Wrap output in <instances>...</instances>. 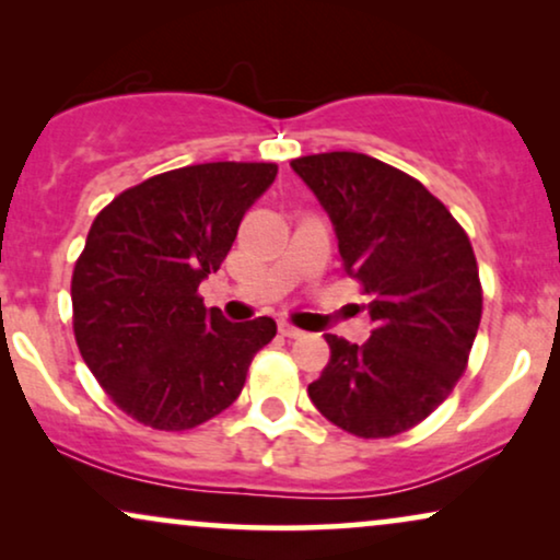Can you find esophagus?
Masks as SVG:
<instances>
[{
  "label": "esophagus",
  "mask_w": 560,
  "mask_h": 560,
  "mask_svg": "<svg viewBox=\"0 0 560 560\" xmlns=\"http://www.w3.org/2000/svg\"><path fill=\"white\" fill-rule=\"evenodd\" d=\"M278 331H280L282 336H288V339H301V336H303L301 328L293 326V324H288V320H280Z\"/></svg>",
  "instance_id": "obj_1"
}]
</instances>
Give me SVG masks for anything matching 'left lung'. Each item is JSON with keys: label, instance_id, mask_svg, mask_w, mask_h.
Wrapping results in <instances>:
<instances>
[{"label": "left lung", "instance_id": "8db88e82", "mask_svg": "<svg viewBox=\"0 0 560 560\" xmlns=\"http://www.w3.org/2000/svg\"><path fill=\"white\" fill-rule=\"evenodd\" d=\"M290 165L331 217L343 272L372 295V336L326 334L331 359L308 385L311 400L359 439L410 431L451 395L477 339L469 236L423 183L377 158L320 152Z\"/></svg>", "mask_w": 560, "mask_h": 560}]
</instances>
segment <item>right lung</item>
<instances>
[{
    "mask_svg": "<svg viewBox=\"0 0 560 560\" xmlns=\"http://www.w3.org/2000/svg\"><path fill=\"white\" fill-rule=\"evenodd\" d=\"M275 175V163L186 165L121 190L91 224L71 280L75 343L137 423L188 431L219 416L278 334L267 316L229 324L198 295Z\"/></svg>",
    "mask_w": 560,
    "mask_h": 560,
    "instance_id": "right-lung-1",
    "label": "right lung"
}]
</instances>
